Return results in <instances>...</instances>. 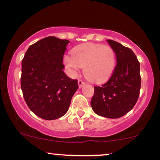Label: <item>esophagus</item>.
<instances>
[{"label": "esophagus", "mask_w": 160, "mask_h": 160, "mask_svg": "<svg viewBox=\"0 0 160 160\" xmlns=\"http://www.w3.org/2000/svg\"><path fill=\"white\" fill-rule=\"evenodd\" d=\"M78 87H79L80 88H81V87H82L83 86H84L85 83H84V82H83V81H82V79H78Z\"/></svg>", "instance_id": "34e87169"}]
</instances>
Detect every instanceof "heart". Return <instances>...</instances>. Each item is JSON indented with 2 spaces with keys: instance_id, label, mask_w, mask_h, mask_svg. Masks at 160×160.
<instances>
[{
  "instance_id": "obj_1",
  "label": "heart",
  "mask_w": 160,
  "mask_h": 160,
  "mask_svg": "<svg viewBox=\"0 0 160 160\" xmlns=\"http://www.w3.org/2000/svg\"><path fill=\"white\" fill-rule=\"evenodd\" d=\"M116 57L109 46L87 43L78 45L73 50V54H66L64 62L72 73H76L80 68H84L85 77L95 83L108 79L115 67Z\"/></svg>"
}]
</instances>
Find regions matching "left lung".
Returning <instances> with one entry per match:
<instances>
[{"mask_svg":"<svg viewBox=\"0 0 160 160\" xmlns=\"http://www.w3.org/2000/svg\"><path fill=\"white\" fill-rule=\"evenodd\" d=\"M107 41L115 52L117 62L108 82L94 87L91 106L98 115L117 119L132 109L138 99L140 62L130 48L113 40Z\"/></svg>","mask_w":160,"mask_h":160,"instance_id":"8db88e82","label":"left lung"}]
</instances>
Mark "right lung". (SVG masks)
Returning <instances> with one entry per match:
<instances>
[{"mask_svg":"<svg viewBox=\"0 0 160 160\" xmlns=\"http://www.w3.org/2000/svg\"><path fill=\"white\" fill-rule=\"evenodd\" d=\"M70 41L49 36L28 48L22 60L21 89L29 108L53 120L64 116L77 90V79L65 75L63 55Z\"/></svg>","mask_w":160,"mask_h":160,"instance_id":"add662e5","label":"right lung"}]
</instances>
